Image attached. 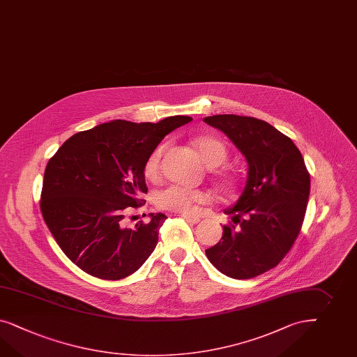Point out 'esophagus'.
<instances>
[{"instance_id": "34e87169", "label": "esophagus", "mask_w": 357, "mask_h": 357, "mask_svg": "<svg viewBox=\"0 0 357 357\" xmlns=\"http://www.w3.org/2000/svg\"><path fill=\"white\" fill-rule=\"evenodd\" d=\"M182 217H183L184 220L188 222V223H191V225H196V223L200 222V218H199V217H195V215H185V214H183Z\"/></svg>"}]
</instances>
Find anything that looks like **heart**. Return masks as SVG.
I'll use <instances>...</instances> for the list:
<instances>
[{
	"mask_svg": "<svg viewBox=\"0 0 357 357\" xmlns=\"http://www.w3.org/2000/svg\"><path fill=\"white\" fill-rule=\"evenodd\" d=\"M193 145L200 154L204 164L208 167H218L222 164H225V161L227 160L226 146L214 137H209V136L196 137L193 140ZM162 152H164V146H158L146 158L144 165V175L146 179L155 181L158 178ZM218 181L222 188L225 190H231L234 187V181L227 174H221L218 176ZM211 200H212V193L208 191L184 188L181 185H169L164 190L158 191L154 196V202L158 208L183 213V214H193L197 212L199 205L208 204Z\"/></svg>",
	"mask_w": 357,
	"mask_h": 357,
	"instance_id": "1",
	"label": "heart"
}]
</instances>
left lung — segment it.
I'll list each match as a JSON object with an SVG mask.
<instances>
[{
	"instance_id": "left-lung-1",
	"label": "left lung",
	"mask_w": 357,
	"mask_h": 357,
	"mask_svg": "<svg viewBox=\"0 0 357 357\" xmlns=\"http://www.w3.org/2000/svg\"><path fill=\"white\" fill-rule=\"evenodd\" d=\"M204 122L227 136L248 165L239 199L225 209L234 225L223 226L221 241L205 253L225 275L250 280L277 266L298 238L308 204V170L294 142L265 121L218 114Z\"/></svg>"
}]
</instances>
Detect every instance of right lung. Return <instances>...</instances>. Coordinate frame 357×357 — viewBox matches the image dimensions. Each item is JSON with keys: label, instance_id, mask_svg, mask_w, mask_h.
I'll return each mask as SVG.
<instances>
[{"label": "right lung", "instance_id": "right-lung-1", "mask_svg": "<svg viewBox=\"0 0 357 357\" xmlns=\"http://www.w3.org/2000/svg\"><path fill=\"white\" fill-rule=\"evenodd\" d=\"M167 116L157 123L123 119L101 123L68 139L49 160L40 208L61 250L80 269L101 280L135 273L153 252L167 218L126 227L125 214L146 193L144 165L165 136L191 122Z\"/></svg>", "mask_w": 357, "mask_h": 357}]
</instances>
